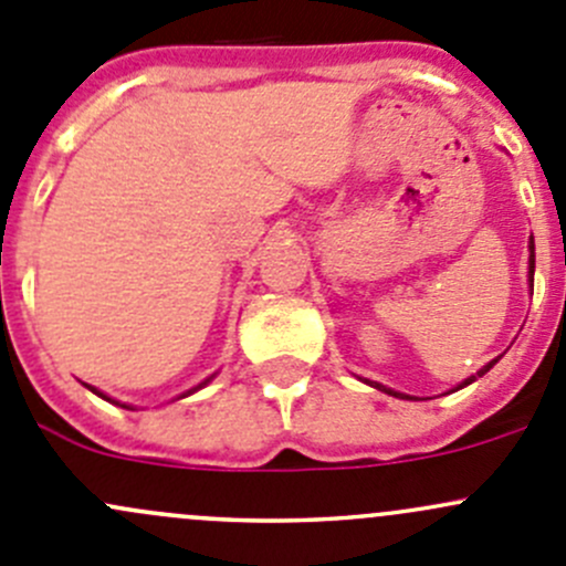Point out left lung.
Listing matches in <instances>:
<instances>
[{
    "mask_svg": "<svg viewBox=\"0 0 566 566\" xmlns=\"http://www.w3.org/2000/svg\"><path fill=\"white\" fill-rule=\"evenodd\" d=\"M528 249H531V260H528V273H531V282H534V241H531V243H528ZM495 361H499V358H495ZM495 361H490V364H488V367H482V369H479V373H476V375H471V378H468V380H465V384H460V386H458V389H462V386H468V384H473V380H476V378H482V375H484V373H488V369H490V367H493V364H495ZM367 384H369V380H367ZM369 386H375V389H380V391H386V394H394V397H405V394H397V391L386 389V386H380V384H369ZM405 399H413V397H405Z\"/></svg>",
    "mask_w": 566,
    "mask_h": 566,
    "instance_id": "obj_1",
    "label": "left lung"
}]
</instances>
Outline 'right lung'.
Returning a JSON list of instances; mask_svg holds the SVG:
<instances>
[{"mask_svg":"<svg viewBox=\"0 0 566 566\" xmlns=\"http://www.w3.org/2000/svg\"><path fill=\"white\" fill-rule=\"evenodd\" d=\"M208 380H210V378H208ZM208 380H205V384H208ZM205 384H199V386H197V389H202V386H205ZM90 389H93V386H90ZM197 389H191V391H197ZM93 391H95V394H98V397H104V399H106V402H114V399H108V397H106V394H101L98 389H93ZM191 391H188V394H191ZM188 394H182V397H188ZM114 405H119V402H114ZM123 408H128V405H123ZM128 410H134V408H128Z\"/></svg>","mask_w":566,"mask_h":566,"instance_id":"obj_1","label":"right lung"}]
</instances>
